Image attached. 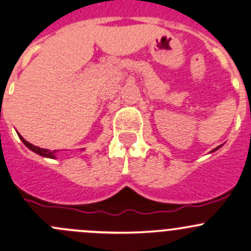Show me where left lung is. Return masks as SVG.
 Segmentation results:
<instances>
[{"label":"left lung","instance_id":"1","mask_svg":"<svg viewBox=\"0 0 251 251\" xmlns=\"http://www.w3.org/2000/svg\"><path fill=\"white\" fill-rule=\"evenodd\" d=\"M221 146H222V145H220V146H218V147H216V149H214V150H213V151H211V152H215V151H216V150H219V149H220V147H221Z\"/></svg>","mask_w":251,"mask_h":251}]
</instances>
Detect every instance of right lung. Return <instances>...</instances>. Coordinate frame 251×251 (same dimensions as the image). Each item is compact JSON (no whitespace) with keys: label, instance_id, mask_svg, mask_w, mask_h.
<instances>
[{"label":"right lung","instance_id":"1","mask_svg":"<svg viewBox=\"0 0 251 251\" xmlns=\"http://www.w3.org/2000/svg\"><path fill=\"white\" fill-rule=\"evenodd\" d=\"M18 135H19L20 140H22L23 143H24L25 146H26L27 149H30L32 152H35V153L40 154V156H42V157H47V158H53V159L56 158L55 154H56V152H58V150H54V151H50V150H47V149H41V147L35 146V145L30 144L29 141L25 140V139L23 138V136L20 135V134H18Z\"/></svg>","mask_w":251,"mask_h":251}]
</instances>
